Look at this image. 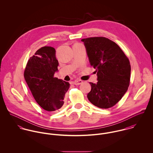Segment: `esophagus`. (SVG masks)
<instances>
[{
	"instance_id": "esophagus-1",
	"label": "esophagus",
	"mask_w": 153,
	"mask_h": 153,
	"mask_svg": "<svg viewBox=\"0 0 153 153\" xmlns=\"http://www.w3.org/2000/svg\"><path fill=\"white\" fill-rule=\"evenodd\" d=\"M82 82H82V81H81V80H76V81H74L73 82V84L77 85H80V84H81Z\"/></svg>"
}]
</instances>
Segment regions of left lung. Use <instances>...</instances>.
Segmentation results:
<instances>
[{
    "mask_svg": "<svg viewBox=\"0 0 153 153\" xmlns=\"http://www.w3.org/2000/svg\"><path fill=\"white\" fill-rule=\"evenodd\" d=\"M90 65L96 69L97 84L89 82V101L107 109L114 106L127 92L130 82L131 65L120 47L105 37L82 39Z\"/></svg>",
    "mask_w": 153,
    "mask_h": 153,
    "instance_id": "left-lung-1",
    "label": "left lung"
}]
</instances>
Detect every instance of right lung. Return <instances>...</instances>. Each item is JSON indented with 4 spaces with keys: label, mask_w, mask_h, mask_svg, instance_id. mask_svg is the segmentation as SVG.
Instances as JSON below:
<instances>
[{
    "label": "right lung",
    "mask_w": 153,
    "mask_h": 153,
    "mask_svg": "<svg viewBox=\"0 0 153 153\" xmlns=\"http://www.w3.org/2000/svg\"><path fill=\"white\" fill-rule=\"evenodd\" d=\"M56 51L51 46L39 49L29 58L24 77L36 102L48 111L60 109L64 104L69 83L54 77L58 71Z\"/></svg>",
    "instance_id": "right-lung-1"
}]
</instances>
